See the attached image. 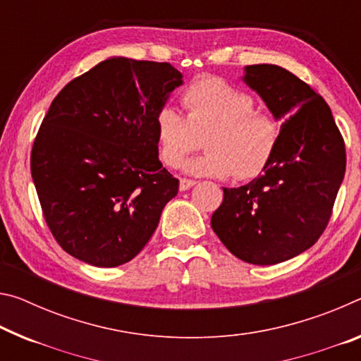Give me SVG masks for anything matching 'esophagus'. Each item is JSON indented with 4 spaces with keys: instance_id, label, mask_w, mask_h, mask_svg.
I'll use <instances>...</instances> for the list:
<instances>
[{
    "instance_id": "1",
    "label": "esophagus",
    "mask_w": 361,
    "mask_h": 361,
    "mask_svg": "<svg viewBox=\"0 0 361 361\" xmlns=\"http://www.w3.org/2000/svg\"><path fill=\"white\" fill-rule=\"evenodd\" d=\"M194 185H196V181H194V180H190V178H181V180H180V191H186V190H190V188H192Z\"/></svg>"
}]
</instances>
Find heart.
Here are the masks:
<instances>
[{"instance_id":"heart-1","label":"heart","mask_w":361,"mask_h":361,"mask_svg":"<svg viewBox=\"0 0 361 361\" xmlns=\"http://www.w3.org/2000/svg\"><path fill=\"white\" fill-rule=\"evenodd\" d=\"M185 116L170 106L154 117L159 157L170 169L201 146L205 154L185 165L188 173L212 178L249 180L270 164L279 141V125L259 111L252 96L221 78H201L181 94Z\"/></svg>"}]
</instances>
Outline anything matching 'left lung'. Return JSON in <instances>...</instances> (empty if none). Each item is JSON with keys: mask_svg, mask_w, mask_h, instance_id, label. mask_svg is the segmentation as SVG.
Instances as JSON below:
<instances>
[{"mask_svg": "<svg viewBox=\"0 0 361 361\" xmlns=\"http://www.w3.org/2000/svg\"><path fill=\"white\" fill-rule=\"evenodd\" d=\"M244 82L284 118L270 164L247 185L223 188L210 225L233 255L274 265L318 241L345 175V145L329 106L286 68L255 64Z\"/></svg>", "mask_w": 361, "mask_h": 361, "instance_id": "8db88e82", "label": "left lung"}]
</instances>
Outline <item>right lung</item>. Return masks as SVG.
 <instances>
[{
  "label": "right lung",
  "instance_id": "obj_1",
  "mask_svg": "<svg viewBox=\"0 0 361 361\" xmlns=\"http://www.w3.org/2000/svg\"><path fill=\"white\" fill-rule=\"evenodd\" d=\"M181 83L169 62L111 57L51 102L30 170L47 225L67 254L112 268L149 241L180 185L159 160L154 117Z\"/></svg>",
  "mask_w": 361,
  "mask_h": 361
}]
</instances>
